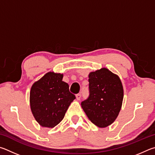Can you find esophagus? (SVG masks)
<instances>
[{
    "mask_svg": "<svg viewBox=\"0 0 155 155\" xmlns=\"http://www.w3.org/2000/svg\"><path fill=\"white\" fill-rule=\"evenodd\" d=\"M76 97V99H77V100H80L81 99V94H77L75 95Z\"/></svg>",
    "mask_w": 155,
    "mask_h": 155,
    "instance_id": "esophagus-1",
    "label": "esophagus"
}]
</instances>
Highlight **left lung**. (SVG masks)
<instances>
[{
  "label": "left lung",
  "mask_w": 155,
  "mask_h": 155,
  "mask_svg": "<svg viewBox=\"0 0 155 155\" xmlns=\"http://www.w3.org/2000/svg\"><path fill=\"white\" fill-rule=\"evenodd\" d=\"M89 97L81 103L89 120L100 128L115 121L120 112L124 97L123 87L118 76L106 68L88 75Z\"/></svg>",
  "instance_id": "left-lung-1"
}]
</instances>
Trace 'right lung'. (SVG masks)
Segmentation results:
<instances>
[{"label":"right lung","mask_w":155,"mask_h":155,"mask_svg":"<svg viewBox=\"0 0 155 155\" xmlns=\"http://www.w3.org/2000/svg\"><path fill=\"white\" fill-rule=\"evenodd\" d=\"M63 74L50 71L31 86L30 105L36 121L41 126L53 128L63 119L68 107L75 99Z\"/></svg>","instance_id":"right-lung-1"}]
</instances>
